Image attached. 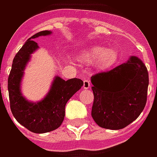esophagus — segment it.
Wrapping results in <instances>:
<instances>
[{
	"instance_id": "34e87169",
	"label": "esophagus",
	"mask_w": 157,
	"mask_h": 157,
	"mask_svg": "<svg viewBox=\"0 0 157 157\" xmlns=\"http://www.w3.org/2000/svg\"><path fill=\"white\" fill-rule=\"evenodd\" d=\"M91 86V82L89 79H84V81H83V87L85 88V89H88L89 87Z\"/></svg>"
}]
</instances>
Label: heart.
I'll use <instances>...</instances> for the list:
<instances>
[{"label": "heart", "instance_id": "obj_1", "mask_svg": "<svg viewBox=\"0 0 157 157\" xmlns=\"http://www.w3.org/2000/svg\"><path fill=\"white\" fill-rule=\"evenodd\" d=\"M79 60L84 63H94L101 70L112 67L118 58L117 50L114 48H106L101 46H93L83 50L79 56Z\"/></svg>", "mask_w": 157, "mask_h": 157}]
</instances>
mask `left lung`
Wrapping results in <instances>:
<instances>
[{"label":"left lung","instance_id":"obj_1","mask_svg":"<svg viewBox=\"0 0 157 157\" xmlns=\"http://www.w3.org/2000/svg\"><path fill=\"white\" fill-rule=\"evenodd\" d=\"M94 93L92 117L99 126L124 128L144 109L147 97L148 72L135 56L114 69L91 77Z\"/></svg>","mask_w":157,"mask_h":157}]
</instances>
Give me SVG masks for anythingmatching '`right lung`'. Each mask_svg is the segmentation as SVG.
Wrapping results in <instances>:
<instances>
[{"label": "right lung", "mask_w": 157, "mask_h": 157, "mask_svg": "<svg viewBox=\"0 0 157 157\" xmlns=\"http://www.w3.org/2000/svg\"><path fill=\"white\" fill-rule=\"evenodd\" d=\"M50 33V31H41L28 39L13 59L8 78L10 104L14 117L26 129L35 133H45L58 128L64 119L67 101L83 86V81L79 78H74L65 81L56 77L49 93L41 101L32 103L22 96L20 82L24 69L30 55L38 48V44L33 39Z\"/></svg>", "instance_id": "add662e5"}]
</instances>
